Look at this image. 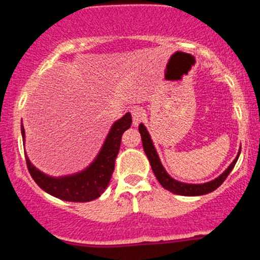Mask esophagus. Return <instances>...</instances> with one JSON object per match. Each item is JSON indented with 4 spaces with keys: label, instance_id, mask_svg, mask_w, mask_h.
I'll list each match as a JSON object with an SVG mask.
<instances>
[{
    "label": "esophagus",
    "instance_id": "esophagus-1",
    "mask_svg": "<svg viewBox=\"0 0 260 260\" xmlns=\"http://www.w3.org/2000/svg\"><path fill=\"white\" fill-rule=\"evenodd\" d=\"M132 120H133V124L134 126H138V124L142 122L143 118H144V111L139 107H134L132 110Z\"/></svg>",
    "mask_w": 260,
    "mask_h": 260
}]
</instances>
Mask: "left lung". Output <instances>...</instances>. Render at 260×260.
<instances>
[{
    "label": "left lung",
    "instance_id": "left-lung-1",
    "mask_svg": "<svg viewBox=\"0 0 260 260\" xmlns=\"http://www.w3.org/2000/svg\"><path fill=\"white\" fill-rule=\"evenodd\" d=\"M139 133L140 137H142L143 148H144L145 154H147L149 162H150L151 169H153V172L155 174V177L157 178L159 183L165 188V189H168L171 193H175V194L178 196L196 197L208 194V193L215 190L217 187L221 186L222 182L226 180V177L230 175V172H231L232 169L235 168L241 153V150H238L235 160L230 164L229 168L226 169L219 177L214 178V180L209 182H205V183H184V182L175 180V178H172L171 176L168 174V171H166L165 168L162 166V164H161L159 155H157V151L154 147L153 140H151L150 134H149L147 127L143 123L139 124Z\"/></svg>",
    "mask_w": 260,
    "mask_h": 260
}]
</instances>
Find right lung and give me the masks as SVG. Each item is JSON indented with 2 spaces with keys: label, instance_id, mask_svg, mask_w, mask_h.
Instances as JSON below:
<instances>
[{
  "label": "right lung",
  "instance_id": "right-lung-1",
  "mask_svg": "<svg viewBox=\"0 0 260 260\" xmlns=\"http://www.w3.org/2000/svg\"><path fill=\"white\" fill-rule=\"evenodd\" d=\"M131 123L132 116L129 112L120 120L113 122L96 157L89 164V166L76 174L58 177L44 174L32 165L28 155L25 154L26 165L31 177L41 189L62 201L83 203L99 198L109 186L115 170L116 157L120 151L122 134L131 127ZM20 131L23 144L25 145V131L23 124L20 126Z\"/></svg>",
  "mask_w": 260,
  "mask_h": 260
}]
</instances>
